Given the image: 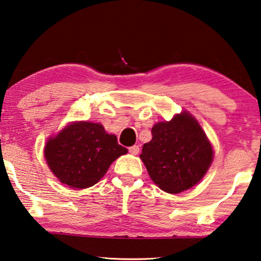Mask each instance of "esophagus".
Returning a JSON list of instances; mask_svg holds the SVG:
<instances>
[{
    "label": "esophagus",
    "mask_w": 261,
    "mask_h": 261,
    "mask_svg": "<svg viewBox=\"0 0 261 261\" xmlns=\"http://www.w3.org/2000/svg\"><path fill=\"white\" fill-rule=\"evenodd\" d=\"M129 151L132 154V155H137L139 153V146L138 145H134L129 147Z\"/></svg>",
    "instance_id": "esophagus-1"
}]
</instances>
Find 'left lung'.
I'll return each instance as SVG.
<instances>
[{"mask_svg": "<svg viewBox=\"0 0 261 261\" xmlns=\"http://www.w3.org/2000/svg\"><path fill=\"white\" fill-rule=\"evenodd\" d=\"M153 138L143 146L140 159L150 179L170 194L193 187L204 177L213 149L201 125L188 112L151 127Z\"/></svg>", "mask_w": 261, "mask_h": 261, "instance_id": "left-lung-1", "label": "left lung"}]
</instances>
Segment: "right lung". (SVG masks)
I'll return each mask as SVG.
<instances>
[{
    "label": "right lung",
    "instance_id": "obj_1",
    "mask_svg": "<svg viewBox=\"0 0 261 261\" xmlns=\"http://www.w3.org/2000/svg\"><path fill=\"white\" fill-rule=\"evenodd\" d=\"M127 153L115 135L107 134L100 123L73 122L44 147V158L60 182L72 188H88L100 180L121 155Z\"/></svg>",
    "mask_w": 261,
    "mask_h": 261
}]
</instances>
